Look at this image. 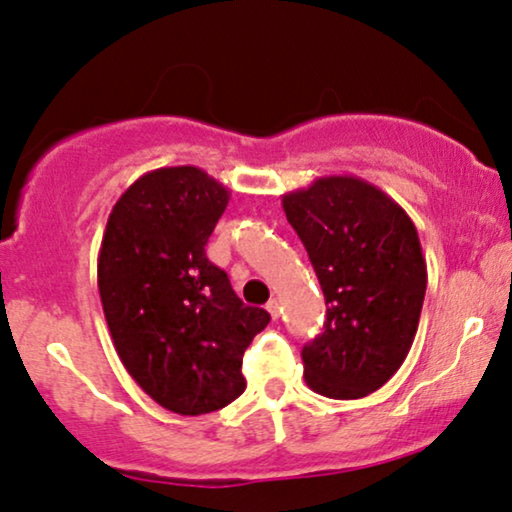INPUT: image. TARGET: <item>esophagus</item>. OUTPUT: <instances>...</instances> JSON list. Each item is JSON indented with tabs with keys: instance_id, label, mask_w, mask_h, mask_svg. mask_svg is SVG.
<instances>
[{
	"instance_id": "1",
	"label": "esophagus",
	"mask_w": 512,
	"mask_h": 512,
	"mask_svg": "<svg viewBox=\"0 0 512 512\" xmlns=\"http://www.w3.org/2000/svg\"><path fill=\"white\" fill-rule=\"evenodd\" d=\"M267 312L271 314V319H278V316H281V302H278V300H269Z\"/></svg>"
}]
</instances>
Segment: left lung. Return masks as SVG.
I'll use <instances>...</instances> for the list:
<instances>
[{"mask_svg": "<svg viewBox=\"0 0 512 512\" xmlns=\"http://www.w3.org/2000/svg\"><path fill=\"white\" fill-rule=\"evenodd\" d=\"M283 210L326 297V323L302 349L304 380L331 399L383 387L416 338L428 267L399 203L352 174L314 179Z\"/></svg>", "mask_w": 512, "mask_h": 512, "instance_id": "8db88e82", "label": "left lung"}]
</instances>
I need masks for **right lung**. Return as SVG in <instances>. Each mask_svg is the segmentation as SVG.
<instances>
[{"label": "right lung", "instance_id": "1", "mask_svg": "<svg viewBox=\"0 0 512 512\" xmlns=\"http://www.w3.org/2000/svg\"><path fill=\"white\" fill-rule=\"evenodd\" d=\"M229 196L200 167H160L122 193L103 231L99 295L115 352L141 390L179 416L241 397L243 352L271 321L205 255Z\"/></svg>", "mask_w": 512, "mask_h": 512}]
</instances>
